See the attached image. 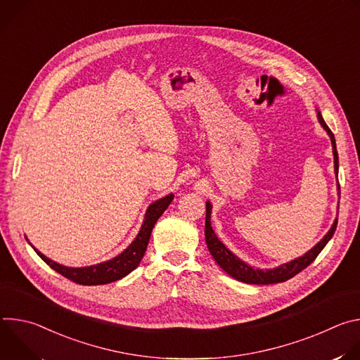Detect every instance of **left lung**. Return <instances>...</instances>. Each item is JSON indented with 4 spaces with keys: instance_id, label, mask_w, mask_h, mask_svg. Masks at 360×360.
<instances>
[{
    "instance_id": "8db88e82",
    "label": "left lung",
    "mask_w": 360,
    "mask_h": 360,
    "mask_svg": "<svg viewBox=\"0 0 360 360\" xmlns=\"http://www.w3.org/2000/svg\"><path fill=\"white\" fill-rule=\"evenodd\" d=\"M318 121L322 125V128L328 132L330 142H332V149H333V162H335V175L338 176L339 172V158H338V150H336V142L332 131L326 125V122L322 118L321 111H318ZM338 195H340V186L338 181ZM211 212H212V203L207 200V218H205V240H207V246L214 256V259L217 264L233 279L245 282V283H253V285H271V283H279L285 282L295 275H297L300 271H303L306 266H309L315 259L316 256L322 252V249L326 246V243L330 240L336 231L338 225V218L333 221L330 229L328 233L312 248L307 250L304 255L299 256V258H295L290 262L282 264L276 268L272 269H259V268H252L250 265L245 264L242 259H239L235 253H232L215 235L212 226H211Z\"/></svg>"
}]
</instances>
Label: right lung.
<instances>
[{
	"label": "right lung",
	"instance_id": "add662e5",
	"mask_svg": "<svg viewBox=\"0 0 360 360\" xmlns=\"http://www.w3.org/2000/svg\"><path fill=\"white\" fill-rule=\"evenodd\" d=\"M172 199H174V193H169L155 202H152L145 212L141 229H139L138 235L135 236V239L131 242V245L125 250H122L118 256H115V258L105 261V262L96 264V265L82 266V268H71V266L57 264L53 259L46 258L45 255H42L28 239L27 240L46 265H49L56 272L61 274L67 279H70L75 283H79V285L111 283V282L125 278L128 274H131L139 265V262L143 258V253L146 250L152 228L155 226L160 217L169 207Z\"/></svg>",
	"mask_w": 360,
	"mask_h": 360
}]
</instances>
